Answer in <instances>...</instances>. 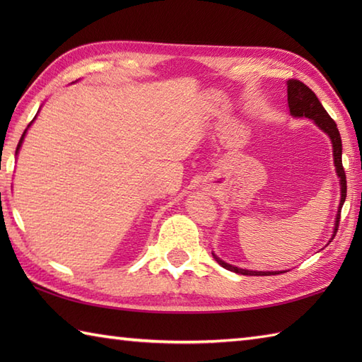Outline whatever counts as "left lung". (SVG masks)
Instances as JSON below:
<instances>
[{"mask_svg":"<svg viewBox=\"0 0 362 362\" xmlns=\"http://www.w3.org/2000/svg\"><path fill=\"white\" fill-rule=\"evenodd\" d=\"M288 105H289V112L292 117H298V118H310L313 119L316 124L319 126L320 130H324V132L329 136V140H332L333 144V158H334V166H336V173L339 175L341 179V202H339V209H337V214H336V222H334V232L332 236V241L333 238L336 236L337 228H339V219H341V210H342V205L345 202V197H347V179H345V171H344V166H342V140H341V134L339 130H337V126L334 119L329 117L327 113V110L324 109V105L320 104V101L317 99L316 93L308 87L305 86L303 82H300L297 79H289L288 81ZM329 241V243H332ZM214 259L218 261V263L227 269V271H232L236 274H241V275H253V276H259V275H276V274H283L281 271H276V272H261V271H247V269H241V267H236L226 263V261H222L221 258H218L216 255L213 253Z\"/></svg>","mask_w":362,"mask_h":362,"instance_id":"1","label":"left lung"}]
</instances>
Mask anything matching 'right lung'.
Masks as SVG:
<instances>
[{
	"label": "right lung",
	"mask_w": 362,
	"mask_h": 362,
	"mask_svg": "<svg viewBox=\"0 0 362 362\" xmlns=\"http://www.w3.org/2000/svg\"><path fill=\"white\" fill-rule=\"evenodd\" d=\"M34 119H35V118H34ZM34 119H33V121H34ZM29 126H30V124H29ZM29 126H28V127H29ZM26 130H28V129H26ZM26 130H25V132H23V135H21V138H20V143H18V146H17V152H18V149H20V146H21V143H23V140H25V135H26ZM17 152H15V153H17Z\"/></svg>",
	"instance_id": "add662e5"
}]
</instances>
